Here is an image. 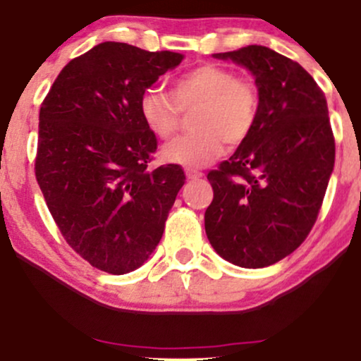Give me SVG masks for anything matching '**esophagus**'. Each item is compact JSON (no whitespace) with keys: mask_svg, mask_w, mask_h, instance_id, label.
<instances>
[{"mask_svg":"<svg viewBox=\"0 0 361 361\" xmlns=\"http://www.w3.org/2000/svg\"><path fill=\"white\" fill-rule=\"evenodd\" d=\"M185 173H186V178H188V180H198V178H202V176H203V173H202V171L191 170V168H188V170H186Z\"/></svg>","mask_w":361,"mask_h":361,"instance_id":"esophagus-1","label":"esophagus"}]
</instances>
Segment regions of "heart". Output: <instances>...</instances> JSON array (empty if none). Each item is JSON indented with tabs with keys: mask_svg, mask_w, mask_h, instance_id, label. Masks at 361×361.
Wrapping results in <instances>:
<instances>
[{
	"mask_svg": "<svg viewBox=\"0 0 361 361\" xmlns=\"http://www.w3.org/2000/svg\"><path fill=\"white\" fill-rule=\"evenodd\" d=\"M198 106L195 116L198 131L178 136L165 145L161 149L165 161L203 166L225 152L226 141L241 143L257 123L258 90L253 81L236 78L230 68L208 63L178 76L173 83V94L149 88L140 102L145 125L161 140L176 133L181 111Z\"/></svg>",
	"mask_w": 361,
	"mask_h": 361,
	"instance_id": "heart-1",
	"label": "heart"
}]
</instances>
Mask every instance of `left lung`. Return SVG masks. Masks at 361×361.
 Here are the masks:
<instances>
[{
  "label": "left lung",
  "mask_w": 361,
  "mask_h": 361,
  "mask_svg": "<svg viewBox=\"0 0 361 361\" xmlns=\"http://www.w3.org/2000/svg\"><path fill=\"white\" fill-rule=\"evenodd\" d=\"M213 56L252 73L259 109L252 133L208 173L204 230L226 262L270 267L303 243L320 212L335 166L326 98L307 70L267 47Z\"/></svg>",
  "instance_id": "obj_1"
}]
</instances>
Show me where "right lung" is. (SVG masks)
<instances>
[{
	"mask_svg": "<svg viewBox=\"0 0 361 361\" xmlns=\"http://www.w3.org/2000/svg\"><path fill=\"white\" fill-rule=\"evenodd\" d=\"M183 58L104 41L71 59L41 104L35 170L49 213L68 245L111 275L147 262L185 185L180 165L148 170L157 136L140 111Z\"/></svg>",
	"mask_w": 361,
	"mask_h": 361,
	"instance_id": "right-lung-1",
	"label": "right lung"
}]
</instances>
